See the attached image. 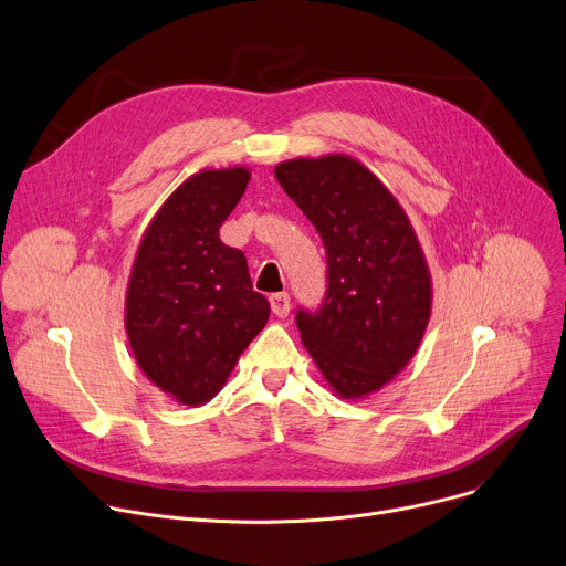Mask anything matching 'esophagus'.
<instances>
[{
  "instance_id": "obj_1",
  "label": "esophagus",
  "mask_w": 566,
  "mask_h": 566,
  "mask_svg": "<svg viewBox=\"0 0 566 566\" xmlns=\"http://www.w3.org/2000/svg\"><path fill=\"white\" fill-rule=\"evenodd\" d=\"M270 304H272V311H274L276 317H287V313H290V294L287 292L272 294L270 296Z\"/></svg>"
}]
</instances>
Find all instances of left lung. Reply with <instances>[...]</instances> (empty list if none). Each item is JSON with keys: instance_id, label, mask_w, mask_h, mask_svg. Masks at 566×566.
Returning a JSON list of instances; mask_svg holds the SVG:
<instances>
[{"instance_id": "left-lung-1", "label": "left lung", "mask_w": 566, "mask_h": 566, "mask_svg": "<svg viewBox=\"0 0 566 566\" xmlns=\"http://www.w3.org/2000/svg\"><path fill=\"white\" fill-rule=\"evenodd\" d=\"M274 176L326 251L322 304L296 311L302 343L340 397L370 395L411 360L431 313V279L409 217L347 155L281 161Z\"/></svg>"}]
</instances>
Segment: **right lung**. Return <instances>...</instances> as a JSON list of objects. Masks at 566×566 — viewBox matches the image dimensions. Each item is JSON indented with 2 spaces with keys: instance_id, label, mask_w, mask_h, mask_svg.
<instances>
[{
  "instance_id": "obj_1",
  "label": "right lung",
  "mask_w": 566,
  "mask_h": 566,
  "mask_svg": "<svg viewBox=\"0 0 566 566\" xmlns=\"http://www.w3.org/2000/svg\"><path fill=\"white\" fill-rule=\"evenodd\" d=\"M249 178L235 166L185 180L150 221L132 268L129 347L144 375L187 407L212 400L270 319L244 253L219 240Z\"/></svg>"
}]
</instances>
